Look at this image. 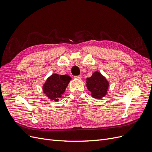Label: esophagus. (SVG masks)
I'll return each mask as SVG.
<instances>
[{"label":"esophagus","mask_w":152,"mask_h":152,"mask_svg":"<svg viewBox=\"0 0 152 152\" xmlns=\"http://www.w3.org/2000/svg\"><path fill=\"white\" fill-rule=\"evenodd\" d=\"M75 79H82V75H76L74 77Z\"/></svg>","instance_id":"esophagus-1"}]
</instances>
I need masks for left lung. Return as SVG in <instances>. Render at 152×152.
<instances>
[{"instance_id":"8db88e82","label":"left lung","mask_w":152,"mask_h":152,"mask_svg":"<svg viewBox=\"0 0 152 152\" xmlns=\"http://www.w3.org/2000/svg\"><path fill=\"white\" fill-rule=\"evenodd\" d=\"M87 87L91 92V95L96 99H100L106 95L108 88V82L100 73L94 72L91 77L87 78Z\"/></svg>"}]
</instances>
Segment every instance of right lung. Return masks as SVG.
<instances>
[{"instance_id": "right-lung-1", "label": "right lung", "mask_w": 152, "mask_h": 152, "mask_svg": "<svg viewBox=\"0 0 152 152\" xmlns=\"http://www.w3.org/2000/svg\"><path fill=\"white\" fill-rule=\"evenodd\" d=\"M71 79V77L68 75H52L43 86L44 93L50 99L58 101L64 93Z\"/></svg>"}]
</instances>
